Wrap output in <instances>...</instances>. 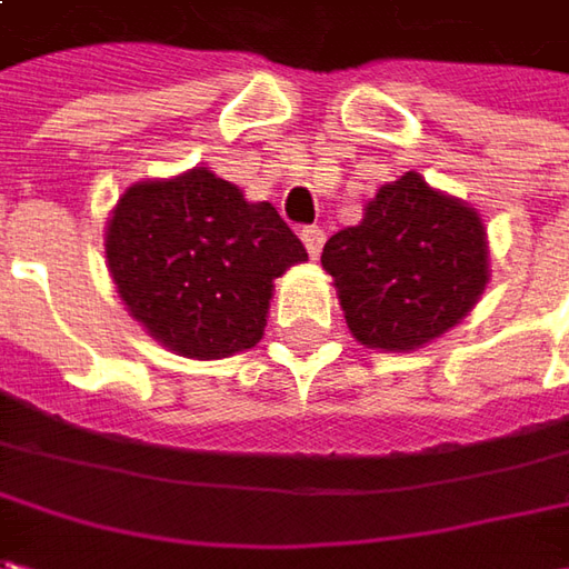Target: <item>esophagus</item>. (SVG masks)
<instances>
[{
    "mask_svg": "<svg viewBox=\"0 0 569 569\" xmlns=\"http://www.w3.org/2000/svg\"><path fill=\"white\" fill-rule=\"evenodd\" d=\"M299 236H302V242H305V248H308V254H311V258H318V254H321V248H323V229H321V226H302V232H299Z\"/></svg>",
    "mask_w": 569,
    "mask_h": 569,
    "instance_id": "obj_1",
    "label": "esophagus"
}]
</instances>
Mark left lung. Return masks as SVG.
Returning a JSON list of instances; mask_svg holds the SVG:
<instances>
[{"mask_svg":"<svg viewBox=\"0 0 569 569\" xmlns=\"http://www.w3.org/2000/svg\"><path fill=\"white\" fill-rule=\"evenodd\" d=\"M321 264L352 337L406 352L441 337L479 302L488 242L472 207L406 172L375 194L362 223L327 239Z\"/></svg>","mask_w":569,"mask_h":569,"instance_id":"left-lung-1","label":"left lung"}]
</instances>
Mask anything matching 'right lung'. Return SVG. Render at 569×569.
I'll return each instance as SVG.
<instances>
[{"label": "right lung", "mask_w": 569, "mask_h": 569, "mask_svg": "<svg viewBox=\"0 0 569 569\" xmlns=\"http://www.w3.org/2000/svg\"><path fill=\"white\" fill-rule=\"evenodd\" d=\"M305 258L277 207L251 204L204 167L131 186L107 229L109 273L131 318L188 359L258 343L273 280Z\"/></svg>", "instance_id": "add662e5"}]
</instances>
